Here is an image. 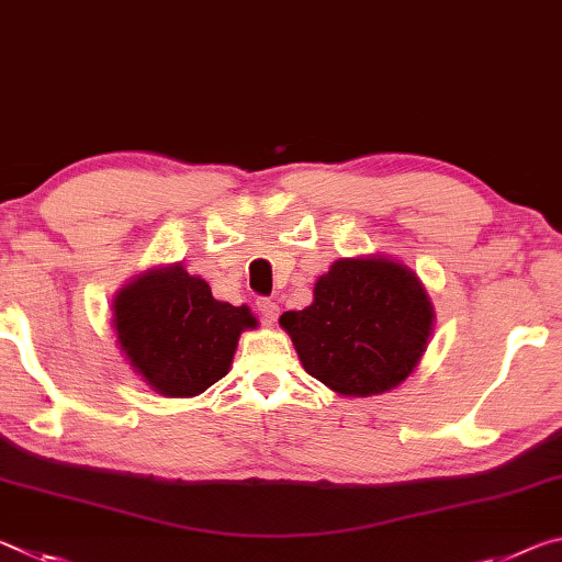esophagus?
Masks as SVG:
<instances>
[{"mask_svg":"<svg viewBox=\"0 0 562 562\" xmlns=\"http://www.w3.org/2000/svg\"><path fill=\"white\" fill-rule=\"evenodd\" d=\"M256 308H259V314L263 316L266 324H273V321L279 318V303L271 299H259L256 301Z\"/></svg>","mask_w":562,"mask_h":562,"instance_id":"esophagus-1","label":"esophagus"}]
</instances>
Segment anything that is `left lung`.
<instances>
[{"label": "left lung", "instance_id": "1", "mask_svg": "<svg viewBox=\"0 0 562 562\" xmlns=\"http://www.w3.org/2000/svg\"><path fill=\"white\" fill-rule=\"evenodd\" d=\"M308 375L341 395L403 383L434 334V306L416 271L385 256L341 259L321 276L314 303L279 318Z\"/></svg>", "mask_w": 562, "mask_h": 562}]
</instances>
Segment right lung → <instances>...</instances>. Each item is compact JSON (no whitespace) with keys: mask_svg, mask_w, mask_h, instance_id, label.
Returning <instances> with one entry per match:
<instances>
[{"mask_svg":"<svg viewBox=\"0 0 562 562\" xmlns=\"http://www.w3.org/2000/svg\"><path fill=\"white\" fill-rule=\"evenodd\" d=\"M254 326L248 306L216 301L209 283L181 263L136 276L114 299L122 353L167 398L199 395L224 379L238 336Z\"/></svg>","mask_w":562,"mask_h":562,"instance_id":"add662e5","label":"right lung"}]
</instances>
